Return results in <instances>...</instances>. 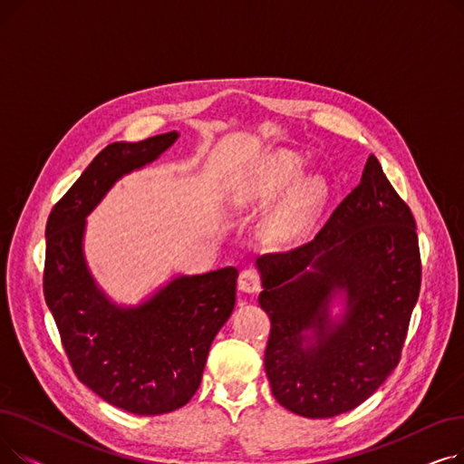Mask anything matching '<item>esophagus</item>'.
<instances>
[{
  "label": "esophagus",
  "mask_w": 464,
  "mask_h": 464,
  "mask_svg": "<svg viewBox=\"0 0 464 464\" xmlns=\"http://www.w3.org/2000/svg\"><path fill=\"white\" fill-rule=\"evenodd\" d=\"M238 287H240V291H245V294H256V291H259L261 280H259L257 271H254V269L242 271L240 278H238Z\"/></svg>",
  "instance_id": "34e87169"
}]
</instances>
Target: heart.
Masks as SVG:
<instances>
[{"label": "heart", "mask_w": 464, "mask_h": 464, "mask_svg": "<svg viewBox=\"0 0 464 464\" xmlns=\"http://www.w3.org/2000/svg\"><path fill=\"white\" fill-rule=\"evenodd\" d=\"M306 160L294 150H278L259 160L233 189L237 208H252L284 198L265 216L263 237L278 248L295 245L318 222L327 201L329 182L324 175H310L301 181Z\"/></svg>", "instance_id": "1"}]
</instances>
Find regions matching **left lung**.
<instances>
[{"mask_svg":"<svg viewBox=\"0 0 464 464\" xmlns=\"http://www.w3.org/2000/svg\"><path fill=\"white\" fill-rule=\"evenodd\" d=\"M256 265L271 318L265 372L275 399L312 420L367 401L401 361L421 287L416 219L380 161L369 156L359 186L310 242ZM338 295L347 308L333 319Z\"/></svg>","mask_w":464,"mask_h":464,"instance_id":"1","label":"left lung"}]
</instances>
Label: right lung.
I'll return each mask as SVG.
<instances>
[{
  "label": "right lung",
  "instance_id": "add662e5",
  "mask_svg": "<svg viewBox=\"0 0 464 464\" xmlns=\"http://www.w3.org/2000/svg\"><path fill=\"white\" fill-rule=\"evenodd\" d=\"M177 131L112 142L54 205L46 222L44 301L77 378L137 416L182 408L198 392L218 331L235 308V266L182 275L137 306H118L84 259L86 216L124 175L158 160Z\"/></svg>",
  "mask_w": 464,
  "mask_h": 464
}]
</instances>
